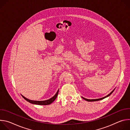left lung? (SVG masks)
<instances>
[{
    "label": "left lung",
    "mask_w": 130,
    "mask_h": 130,
    "mask_svg": "<svg viewBox=\"0 0 130 130\" xmlns=\"http://www.w3.org/2000/svg\"><path fill=\"white\" fill-rule=\"evenodd\" d=\"M115 89V88L113 90H112V91H111L110 93L108 94V95H107V96H105V97H103V98H99V99H86V98H84V97H82V98L83 99H84V100H85L86 101H88V102H92V101H99V100H102V99H104V98H106V97H108V96H109L111 94H112L113 92V91H114V90Z\"/></svg>",
    "instance_id": "1"
}]
</instances>
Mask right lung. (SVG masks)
I'll use <instances>...</instances> for the list:
<instances>
[{
	"label": "right lung",
	"instance_id": "obj_1",
	"mask_svg": "<svg viewBox=\"0 0 130 130\" xmlns=\"http://www.w3.org/2000/svg\"><path fill=\"white\" fill-rule=\"evenodd\" d=\"M59 89L58 90L57 92H56V94H55L54 96H53L52 97H51V98H50L49 99L46 100H44V101H35V100H30L27 98H26L25 97H24V96H22V97L28 102H29V103H31L32 104H36V105H49L51 103H52L55 100V99L57 98L58 93H59Z\"/></svg>",
	"mask_w": 130,
	"mask_h": 130
}]
</instances>
